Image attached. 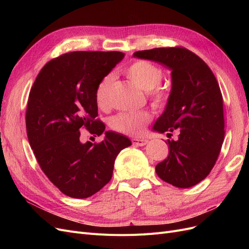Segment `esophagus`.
I'll return each mask as SVG.
<instances>
[{
	"label": "esophagus",
	"mask_w": 249,
	"mask_h": 249,
	"mask_svg": "<svg viewBox=\"0 0 249 249\" xmlns=\"http://www.w3.org/2000/svg\"><path fill=\"white\" fill-rule=\"evenodd\" d=\"M132 142H133L134 145L143 146V145L146 144L147 140L146 139H142V138H134V139H132Z\"/></svg>",
	"instance_id": "1"
}]
</instances>
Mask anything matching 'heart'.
Here are the masks:
<instances>
[{
  "mask_svg": "<svg viewBox=\"0 0 249 249\" xmlns=\"http://www.w3.org/2000/svg\"><path fill=\"white\" fill-rule=\"evenodd\" d=\"M126 77L135 84L147 91L154 106L164 107L168 101L166 89L160 86L163 72L157 65L146 60H137L124 70ZM114 82L112 74L105 76L96 86L95 102L97 106L106 107L109 103V95ZM152 120V116L146 111L123 112L112 117L110 125L114 131L126 135H140L144 131L145 125Z\"/></svg>",
  "mask_w": 249,
  "mask_h": 249,
  "instance_id": "obj_1",
  "label": "heart"
}]
</instances>
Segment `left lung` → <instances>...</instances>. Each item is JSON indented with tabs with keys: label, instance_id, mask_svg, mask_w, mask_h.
Instances as JSON below:
<instances>
[{
	"label": "left lung",
	"instance_id": "8db88e82",
	"mask_svg": "<svg viewBox=\"0 0 249 249\" xmlns=\"http://www.w3.org/2000/svg\"><path fill=\"white\" fill-rule=\"evenodd\" d=\"M134 57L171 71L166 108L153 129L179 135L176 141L167 140L169 155L156 166L157 175L178 188L196 185L214 167L224 139L223 100L214 73L202 59L182 47L138 51Z\"/></svg>",
	"mask_w": 249,
	"mask_h": 249
}]
</instances>
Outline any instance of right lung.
I'll use <instances>...</instances> for the list:
<instances>
[{"label":"right lung","mask_w":249,"mask_h":249,"mask_svg":"<svg viewBox=\"0 0 249 249\" xmlns=\"http://www.w3.org/2000/svg\"><path fill=\"white\" fill-rule=\"evenodd\" d=\"M124 57L122 52H71L52 59L36 77L26 111L29 143L51 182L72 198H87L110 182L129 138L105 132L100 143H82L81 129L96 137L105 131L97 117L95 89Z\"/></svg>","instance_id":"1"}]
</instances>
